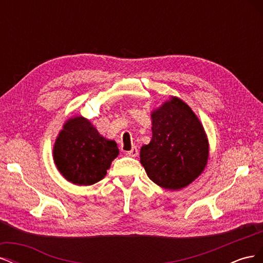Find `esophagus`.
<instances>
[{"mask_svg": "<svg viewBox=\"0 0 263 263\" xmlns=\"http://www.w3.org/2000/svg\"><path fill=\"white\" fill-rule=\"evenodd\" d=\"M138 154H139L138 149H137V148H135V147H134L132 150L127 151V155L130 156V157H137V156H138Z\"/></svg>", "mask_w": 263, "mask_h": 263, "instance_id": "1", "label": "esophagus"}]
</instances>
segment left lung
<instances>
[{
    "label": "left lung",
    "mask_w": 263,
    "mask_h": 263,
    "mask_svg": "<svg viewBox=\"0 0 263 263\" xmlns=\"http://www.w3.org/2000/svg\"><path fill=\"white\" fill-rule=\"evenodd\" d=\"M153 138L140 149L149 179L166 190H180L205 169L209 140L200 119L186 103L172 97L151 112Z\"/></svg>",
    "instance_id": "obj_1"
}]
</instances>
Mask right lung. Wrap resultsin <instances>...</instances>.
I'll return each mask as SVG.
<instances>
[{"label":"right lung","instance_id":"obj_1","mask_svg":"<svg viewBox=\"0 0 263 263\" xmlns=\"http://www.w3.org/2000/svg\"><path fill=\"white\" fill-rule=\"evenodd\" d=\"M119 150L89 119L69 118L53 146V161L63 178L77 185H92L106 176Z\"/></svg>","mask_w":263,"mask_h":263}]
</instances>
